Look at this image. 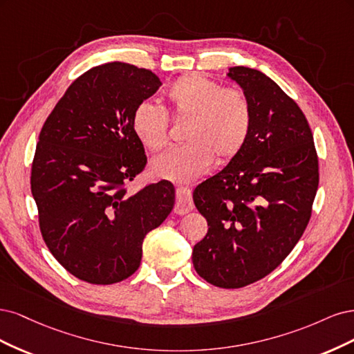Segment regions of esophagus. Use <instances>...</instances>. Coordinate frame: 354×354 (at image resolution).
Masks as SVG:
<instances>
[{"label": "esophagus", "mask_w": 354, "mask_h": 354, "mask_svg": "<svg viewBox=\"0 0 354 354\" xmlns=\"http://www.w3.org/2000/svg\"><path fill=\"white\" fill-rule=\"evenodd\" d=\"M194 209L192 201V192L189 188L179 187L176 189V203H175V213L176 214H185Z\"/></svg>", "instance_id": "34e87169"}]
</instances>
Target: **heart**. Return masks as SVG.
Here are the masks:
<instances>
[{
    "label": "heart",
    "instance_id": "obj_1",
    "mask_svg": "<svg viewBox=\"0 0 354 354\" xmlns=\"http://www.w3.org/2000/svg\"><path fill=\"white\" fill-rule=\"evenodd\" d=\"M176 120H187L185 145L154 158L151 172L175 182H192L206 174L214 157L226 163L243 150L252 131V104L239 89L223 88L200 75L182 76L166 93ZM132 128L150 151H160L169 141V118L153 102H141Z\"/></svg>",
    "mask_w": 354,
    "mask_h": 354
}]
</instances>
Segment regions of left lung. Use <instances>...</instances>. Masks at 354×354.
Returning <instances> with one entry per match:
<instances>
[{
    "mask_svg": "<svg viewBox=\"0 0 354 354\" xmlns=\"http://www.w3.org/2000/svg\"><path fill=\"white\" fill-rule=\"evenodd\" d=\"M252 104V131L219 174L194 189L209 231L194 245L198 275L221 288H241L277 269L299 243L319 184L313 135L292 98L256 69L227 73Z\"/></svg>",
    "mask_w": 354,
    "mask_h": 354,
    "instance_id": "1",
    "label": "left lung"
}]
</instances>
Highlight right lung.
<instances>
[{
	"label": "right lung",
	"instance_id": "obj_1",
	"mask_svg": "<svg viewBox=\"0 0 354 354\" xmlns=\"http://www.w3.org/2000/svg\"><path fill=\"white\" fill-rule=\"evenodd\" d=\"M162 85L151 71L113 62L67 88L45 120L30 172L39 230L73 277L110 285L140 268L145 235L172 212L175 188L160 180L128 194L147 165L132 116Z\"/></svg>",
	"mask_w": 354,
	"mask_h": 354
}]
</instances>
